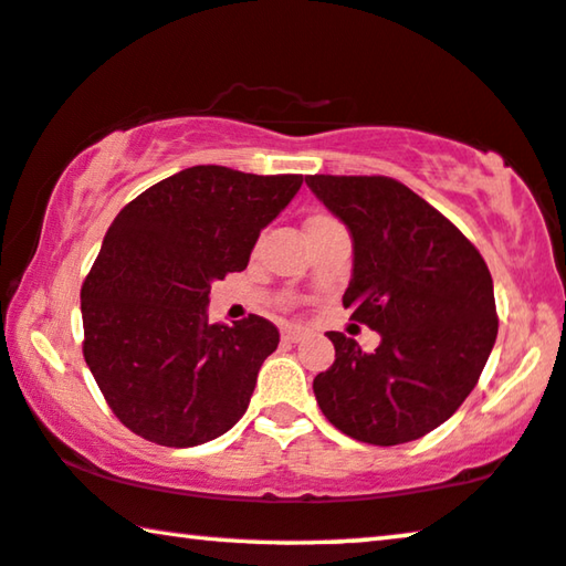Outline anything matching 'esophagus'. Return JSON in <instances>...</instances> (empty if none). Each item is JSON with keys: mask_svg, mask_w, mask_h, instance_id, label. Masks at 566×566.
I'll list each match as a JSON object with an SVG mask.
<instances>
[{"mask_svg": "<svg viewBox=\"0 0 566 566\" xmlns=\"http://www.w3.org/2000/svg\"><path fill=\"white\" fill-rule=\"evenodd\" d=\"M305 337H307L305 327L290 325V327H284V331H282V340L284 343H300V340H305Z\"/></svg>", "mask_w": 566, "mask_h": 566, "instance_id": "esophagus-1", "label": "esophagus"}]
</instances>
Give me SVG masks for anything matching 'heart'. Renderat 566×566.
Segmentation results:
<instances>
[{"label":"heart","instance_id":"1","mask_svg":"<svg viewBox=\"0 0 566 566\" xmlns=\"http://www.w3.org/2000/svg\"><path fill=\"white\" fill-rule=\"evenodd\" d=\"M323 221H331V218H327V216H312L310 221H307V226H312V223H323Z\"/></svg>","mask_w":566,"mask_h":566}]
</instances>
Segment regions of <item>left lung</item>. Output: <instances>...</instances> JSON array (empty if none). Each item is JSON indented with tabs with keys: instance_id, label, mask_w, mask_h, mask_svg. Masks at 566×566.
<instances>
[{
	"instance_id": "left-lung-1",
	"label": "left lung",
	"mask_w": 566,
	"mask_h": 566,
	"mask_svg": "<svg viewBox=\"0 0 566 566\" xmlns=\"http://www.w3.org/2000/svg\"><path fill=\"white\" fill-rule=\"evenodd\" d=\"M307 188L353 239L343 307L381 335L374 353L327 333L335 364L312 381L333 427L358 442L432 432L475 389L499 315L483 256L440 210L391 177L307 175Z\"/></svg>"
}]
</instances>
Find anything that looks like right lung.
Returning <instances> with one entry per match:
<instances>
[{"instance_id":"1","label":"right lung","mask_w":566,"mask_h":566,"mask_svg":"<svg viewBox=\"0 0 566 566\" xmlns=\"http://www.w3.org/2000/svg\"><path fill=\"white\" fill-rule=\"evenodd\" d=\"M300 185L302 175L198 165L151 185L108 226L81 290L83 358L134 434L196 447L249 409L280 331L259 315L210 325V284L247 269Z\"/></svg>"}]
</instances>
